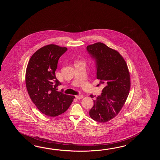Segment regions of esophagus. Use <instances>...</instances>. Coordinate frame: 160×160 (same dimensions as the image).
<instances>
[{"label": "esophagus", "instance_id": "esophagus-1", "mask_svg": "<svg viewBox=\"0 0 160 160\" xmlns=\"http://www.w3.org/2000/svg\"><path fill=\"white\" fill-rule=\"evenodd\" d=\"M83 97V95H77L75 96V98L77 99H81Z\"/></svg>", "mask_w": 160, "mask_h": 160}]
</instances>
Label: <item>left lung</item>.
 Listing matches in <instances>:
<instances>
[{
  "mask_svg": "<svg viewBox=\"0 0 160 160\" xmlns=\"http://www.w3.org/2000/svg\"><path fill=\"white\" fill-rule=\"evenodd\" d=\"M86 49L95 59L97 78L104 86L101 95H90L95 99L89 115L97 122H106L119 113L126 102L130 88L129 72L119 52L106 44L98 42Z\"/></svg>",
  "mask_w": 160,
  "mask_h": 160,
  "instance_id": "left-lung-1",
  "label": "left lung"
}]
</instances>
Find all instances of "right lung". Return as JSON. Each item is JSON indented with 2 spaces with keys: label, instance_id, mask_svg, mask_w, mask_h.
Returning a JSON list of instances; mask_svg holds the SVG:
<instances>
[{
  "label": "right lung",
  "instance_id": "1",
  "mask_svg": "<svg viewBox=\"0 0 160 160\" xmlns=\"http://www.w3.org/2000/svg\"><path fill=\"white\" fill-rule=\"evenodd\" d=\"M68 50L55 44L38 50L31 57L26 72V85L31 101L46 116L56 117L65 112L74 96L58 92L61 83L55 75L58 60Z\"/></svg>",
  "mask_w": 160,
  "mask_h": 160
}]
</instances>
